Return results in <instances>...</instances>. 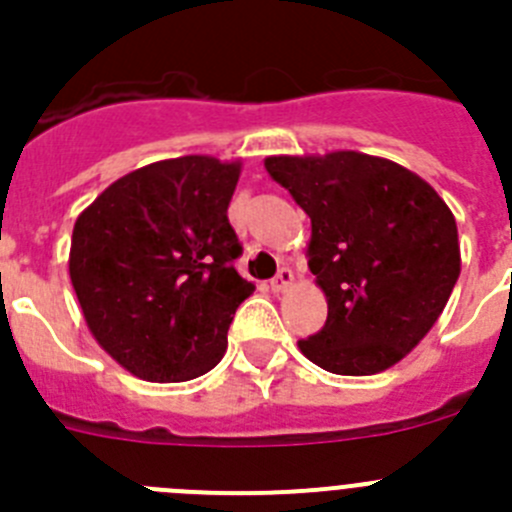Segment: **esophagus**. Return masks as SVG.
<instances>
[{"label":"esophagus","instance_id":"1","mask_svg":"<svg viewBox=\"0 0 512 512\" xmlns=\"http://www.w3.org/2000/svg\"><path fill=\"white\" fill-rule=\"evenodd\" d=\"M292 279H295V277H292V269H289V266H282V269L277 271V277L269 282L271 292H284V289L292 284Z\"/></svg>","mask_w":512,"mask_h":512}]
</instances>
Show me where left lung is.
<instances>
[{"mask_svg": "<svg viewBox=\"0 0 512 512\" xmlns=\"http://www.w3.org/2000/svg\"><path fill=\"white\" fill-rule=\"evenodd\" d=\"M266 171L312 223L310 271L328 320L300 351L346 377L377 374L413 351L461 271L456 220L431 184L356 151L271 156Z\"/></svg>", "mask_w": 512, "mask_h": 512, "instance_id": "left-lung-1", "label": "left lung"}]
</instances>
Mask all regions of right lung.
<instances>
[{"label": "right lung", "mask_w": 512, "mask_h": 512, "mask_svg": "<svg viewBox=\"0 0 512 512\" xmlns=\"http://www.w3.org/2000/svg\"><path fill=\"white\" fill-rule=\"evenodd\" d=\"M241 164L210 156L156 161L104 189L81 212L69 274L99 346L135 377L187 382L228 348L253 284L228 220Z\"/></svg>", "instance_id": "1"}]
</instances>
